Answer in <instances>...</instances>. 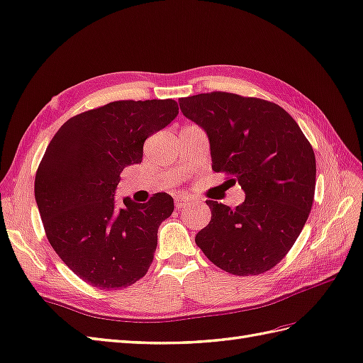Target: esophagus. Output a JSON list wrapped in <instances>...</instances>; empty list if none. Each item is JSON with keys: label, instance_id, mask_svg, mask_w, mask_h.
Segmentation results:
<instances>
[{"label": "esophagus", "instance_id": "34e87169", "mask_svg": "<svg viewBox=\"0 0 363 363\" xmlns=\"http://www.w3.org/2000/svg\"><path fill=\"white\" fill-rule=\"evenodd\" d=\"M189 201L190 199L187 196H178L174 199V206H176V208H182L189 204Z\"/></svg>", "mask_w": 363, "mask_h": 363}]
</instances>
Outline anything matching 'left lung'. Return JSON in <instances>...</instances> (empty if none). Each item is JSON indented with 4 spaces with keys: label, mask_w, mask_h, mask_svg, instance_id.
I'll use <instances>...</instances> for the list:
<instances>
[{
    "label": "left lung",
    "mask_w": 363,
    "mask_h": 363,
    "mask_svg": "<svg viewBox=\"0 0 363 363\" xmlns=\"http://www.w3.org/2000/svg\"><path fill=\"white\" fill-rule=\"evenodd\" d=\"M182 114L206 130L212 168L246 193L230 208L206 201L208 225L196 235L204 255L233 275L271 271L305 225L315 191V156L297 122L277 104L232 92L179 100Z\"/></svg>",
    "instance_id": "1"
}]
</instances>
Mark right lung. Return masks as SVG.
Segmentation results:
<instances>
[{
	"label": "right lung",
	"mask_w": 363,
	"mask_h": 363,
	"mask_svg": "<svg viewBox=\"0 0 363 363\" xmlns=\"http://www.w3.org/2000/svg\"><path fill=\"white\" fill-rule=\"evenodd\" d=\"M178 113L172 99L117 100L71 117L49 142L35 174L41 221L57 255L94 288H128L151 266L173 198L117 207L114 191L123 168L142 162L147 138Z\"/></svg>",
	"instance_id": "obj_1"
}]
</instances>
